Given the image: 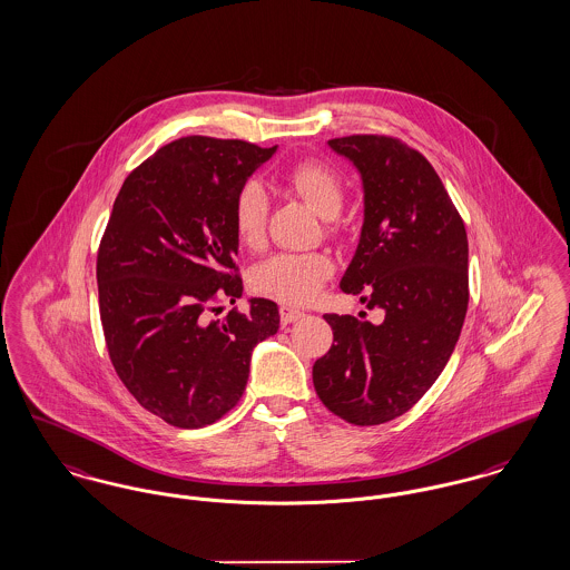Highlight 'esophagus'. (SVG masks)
I'll list each match as a JSON object with an SVG mask.
<instances>
[{"mask_svg":"<svg viewBox=\"0 0 570 570\" xmlns=\"http://www.w3.org/2000/svg\"><path fill=\"white\" fill-rule=\"evenodd\" d=\"M281 324L283 326H289V324H294V322H298L299 317H304V313L298 311V308H292V306H281Z\"/></svg>","mask_w":570,"mask_h":570,"instance_id":"34e87169","label":"esophagus"}]
</instances>
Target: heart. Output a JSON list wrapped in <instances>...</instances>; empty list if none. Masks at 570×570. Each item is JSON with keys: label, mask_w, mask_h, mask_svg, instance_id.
Masks as SVG:
<instances>
[{"label": "heart", "mask_w": 570, "mask_h": 570, "mask_svg": "<svg viewBox=\"0 0 570 570\" xmlns=\"http://www.w3.org/2000/svg\"><path fill=\"white\" fill-rule=\"evenodd\" d=\"M287 186L324 218H334L345 202L341 178L322 163L306 160L285 174ZM234 232L242 246L257 250L266 242L268 195L259 181L242 184L234 197ZM332 274L324 253H276L259 262L248 276L250 289L283 304H306L320 294Z\"/></svg>", "instance_id": "1"}]
</instances>
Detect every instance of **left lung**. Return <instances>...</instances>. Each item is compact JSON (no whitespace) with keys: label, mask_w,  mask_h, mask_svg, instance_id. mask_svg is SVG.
<instances>
[{"label":"left lung","mask_w":570,"mask_h":570,"mask_svg":"<svg viewBox=\"0 0 570 570\" xmlns=\"http://www.w3.org/2000/svg\"><path fill=\"white\" fill-rule=\"evenodd\" d=\"M330 148L358 169L364 220L341 278L380 324L324 315L334 341L313 364L317 396L358 426L414 407L444 371L468 311V234L431 163L399 139L352 135Z\"/></svg>","instance_id":"obj_1"}]
</instances>
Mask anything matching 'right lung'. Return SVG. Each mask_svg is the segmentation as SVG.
Masks as SVG:
<instances>
[{"instance_id": "right-lung-1", "label": "right lung", "mask_w": 570, "mask_h": 570, "mask_svg": "<svg viewBox=\"0 0 570 570\" xmlns=\"http://www.w3.org/2000/svg\"><path fill=\"white\" fill-rule=\"evenodd\" d=\"M274 148L181 137L121 184L98 248L96 281L109 358L121 384L154 416L199 429L223 419L248 382L250 354L276 334L278 306L242 296L234 197Z\"/></svg>"}]
</instances>
